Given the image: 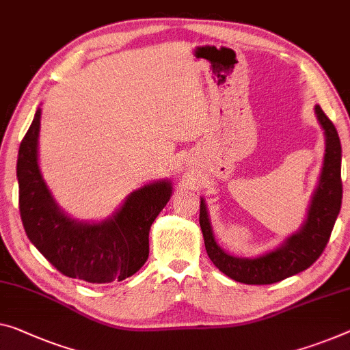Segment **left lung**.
I'll list each match as a JSON object with an SVG mask.
<instances>
[{
  "instance_id": "left-lung-1",
  "label": "left lung",
  "mask_w": 350,
  "mask_h": 350,
  "mask_svg": "<svg viewBox=\"0 0 350 350\" xmlns=\"http://www.w3.org/2000/svg\"><path fill=\"white\" fill-rule=\"evenodd\" d=\"M316 118L325 135V155L319 184L312 193L308 215L299 231L292 234L278 248L258 258H239L218 247L213 237L204 200L201 198L200 226L206 252L213 265L229 278L245 284H272L304 272L316 262L327 247L332 229L341 208V143L335 125L319 105Z\"/></svg>"
}]
</instances>
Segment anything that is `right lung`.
<instances>
[{"label":"right lung","mask_w":350,"mask_h":350,"mask_svg":"<svg viewBox=\"0 0 350 350\" xmlns=\"http://www.w3.org/2000/svg\"><path fill=\"white\" fill-rule=\"evenodd\" d=\"M40 108L20 143L17 159L18 207L31 243L56 270L88 283L122 281L149 256V231L170 201V180L135 190L107 220L78 221L66 215L51 196L38 161Z\"/></svg>","instance_id":"add662e5"}]
</instances>
